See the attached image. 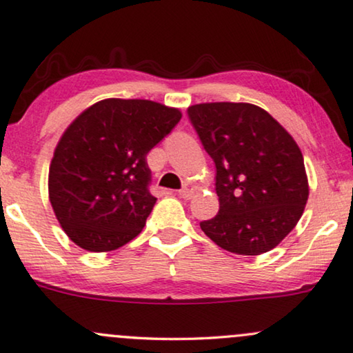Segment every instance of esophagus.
Segmentation results:
<instances>
[{
  "label": "esophagus",
  "instance_id": "1",
  "mask_svg": "<svg viewBox=\"0 0 353 353\" xmlns=\"http://www.w3.org/2000/svg\"><path fill=\"white\" fill-rule=\"evenodd\" d=\"M192 192H194V186L189 185V183H186V185L180 189V197L189 199L192 196Z\"/></svg>",
  "mask_w": 353,
  "mask_h": 353
}]
</instances>
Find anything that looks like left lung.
Returning a JSON list of instances; mask_svg holds the SVG:
<instances>
[{
    "label": "left lung",
    "mask_w": 353,
    "mask_h": 353,
    "mask_svg": "<svg viewBox=\"0 0 353 353\" xmlns=\"http://www.w3.org/2000/svg\"><path fill=\"white\" fill-rule=\"evenodd\" d=\"M188 116L216 167L219 210L202 231L231 253L270 252L293 231L309 197L299 146L252 103L192 105Z\"/></svg>",
    "instance_id": "left-lung-1"
}]
</instances>
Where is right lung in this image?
Instances as JSON below:
<instances>
[{
    "label": "right lung",
    "mask_w": 353,
    "mask_h": 353,
    "mask_svg": "<svg viewBox=\"0 0 353 353\" xmlns=\"http://www.w3.org/2000/svg\"><path fill=\"white\" fill-rule=\"evenodd\" d=\"M180 119L151 100L106 99L71 122L49 167V201L78 247L111 252L139 236L157 201L146 156Z\"/></svg>",
    "instance_id": "right-lung-1"
}]
</instances>
